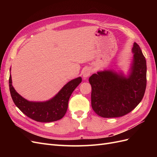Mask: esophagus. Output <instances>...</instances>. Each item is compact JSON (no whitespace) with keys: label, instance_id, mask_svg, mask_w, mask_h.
I'll list each match as a JSON object with an SVG mask.
<instances>
[{"label":"esophagus","instance_id":"1","mask_svg":"<svg viewBox=\"0 0 157 157\" xmlns=\"http://www.w3.org/2000/svg\"><path fill=\"white\" fill-rule=\"evenodd\" d=\"M91 73H92V69L90 68H87L83 71L82 76L84 78H86L90 75H91Z\"/></svg>","mask_w":157,"mask_h":157}]
</instances>
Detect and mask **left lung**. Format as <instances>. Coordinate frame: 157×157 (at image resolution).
I'll use <instances>...</instances> for the list:
<instances>
[{"instance_id": "1", "label": "left lung", "mask_w": 157, "mask_h": 157, "mask_svg": "<svg viewBox=\"0 0 157 157\" xmlns=\"http://www.w3.org/2000/svg\"><path fill=\"white\" fill-rule=\"evenodd\" d=\"M130 73L104 70L89 78L91 103L94 112L103 118L122 117L131 112L144 98L147 84L146 60L136 42Z\"/></svg>"}]
</instances>
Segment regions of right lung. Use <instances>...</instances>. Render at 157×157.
Instances as JSON below:
<instances>
[{"instance_id": "1", "label": "right lung", "mask_w": 157, "mask_h": 157, "mask_svg": "<svg viewBox=\"0 0 157 157\" xmlns=\"http://www.w3.org/2000/svg\"><path fill=\"white\" fill-rule=\"evenodd\" d=\"M81 82V77L71 80L53 98L43 102L29 101L21 96L12 86L11 75L9 78V88L13 103L23 114L37 122H50L64 117L71 95Z\"/></svg>"}]
</instances>
